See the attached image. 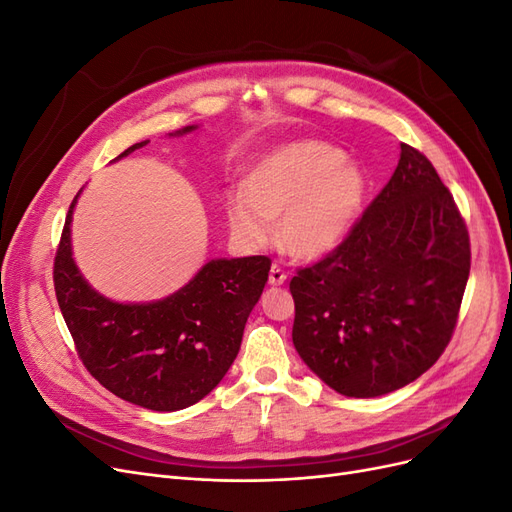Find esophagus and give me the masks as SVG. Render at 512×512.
<instances>
[{
	"label": "esophagus",
	"instance_id": "1",
	"mask_svg": "<svg viewBox=\"0 0 512 512\" xmlns=\"http://www.w3.org/2000/svg\"><path fill=\"white\" fill-rule=\"evenodd\" d=\"M284 282H286V273L277 265H273L271 271H269V284L271 286H282Z\"/></svg>",
	"mask_w": 512,
	"mask_h": 512
}]
</instances>
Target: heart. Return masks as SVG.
<instances>
[{"label": "heart", "instance_id": "1", "mask_svg": "<svg viewBox=\"0 0 512 512\" xmlns=\"http://www.w3.org/2000/svg\"><path fill=\"white\" fill-rule=\"evenodd\" d=\"M369 181L344 151L322 141H294L256 160L243 188L226 194L230 235L245 252H258L275 237L303 260H318L342 247L363 218Z\"/></svg>", "mask_w": 512, "mask_h": 512}]
</instances>
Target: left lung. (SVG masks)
I'll return each instance as SVG.
<instances>
[{
  "mask_svg": "<svg viewBox=\"0 0 512 512\" xmlns=\"http://www.w3.org/2000/svg\"><path fill=\"white\" fill-rule=\"evenodd\" d=\"M468 275V228L451 192L401 143L391 181L346 243L292 277V344L339 395L393 393L451 342Z\"/></svg>",
  "mask_w": 512,
  "mask_h": 512,
  "instance_id": "1",
  "label": "left lung"
}]
</instances>
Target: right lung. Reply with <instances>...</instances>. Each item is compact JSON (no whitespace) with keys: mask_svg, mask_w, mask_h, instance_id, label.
Segmentation results:
<instances>
[{"mask_svg":"<svg viewBox=\"0 0 512 512\" xmlns=\"http://www.w3.org/2000/svg\"><path fill=\"white\" fill-rule=\"evenodd\" d=\"M196 128L185 126L170 136ZM147 143L128 147L115 160ZM81 192L74 196L61 232L53 280L83 365L104 389L134 406L156 412L194 406L237 359L247 316L269 280L271 260L215 258L164 299L113 301L85 280L72 256V213Z\"/></svg>","mask_w":512,"mask_h":512,"instance_id":"right-lung-1","label":"right lung"}]
</instances>
